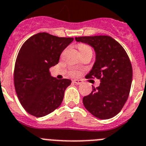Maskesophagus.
Returning <instances> with one entry per match:
<instances>
[{"label":"esophagus","mask_w":146,"mask_h":146,"mask_svg":"<svg viewBox=\"0 0 146 146\" xmlns=\"http://www.w3.org/2000/svg\"><path fill=\"white\" fill-rule=\"evenodd\" d=\"M73 82L76 84H82V81L79 80V79H74V80H73Z\"/></svg>","instance_id":"1"}]
</instances>
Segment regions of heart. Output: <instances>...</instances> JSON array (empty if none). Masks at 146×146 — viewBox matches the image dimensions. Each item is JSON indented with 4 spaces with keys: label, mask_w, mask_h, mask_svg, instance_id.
Returning <instances> with one entry per match:
<instances>
[{
    "label": "heart",
    "mask_w": 146,
    "mask_h": 146,
    "mask_svg": "<svg viewBox=\"0 0 146 146\" xmlns=\"http://www.w3.org/2000/svg\"><path fill=\"white\" fill-rule=\"evenodd\" d=\"M78 48H79V51H80L81 54L88 52V51H92V49L90 46H88V44H82V43H81V44H79V45H78ZM70 74L72 76H76L77 74H78V71H71Z\"/></svg>",
    "instance_id": "obj_1"
}]
</instances>
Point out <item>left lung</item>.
<instances>
[{"mask_svg": "<svg viewBox=\"0 0 146 146\" xmlns=\"http://www.w3.org/2000/svg\"><path fill=\"white\" fill-rule=\"evenodd\" d=\"M75 39L95 50L96 62L86 77L96 78L101 82L83 97L84 106L97 118H112L120 112L129 96L133 76L129 57L122 45L111 36H82Z\"/></svg>", "mask_w": 146, "mask_h": 146, "instance_id": "8db88e82", "label": "left lung"}]
</instances>
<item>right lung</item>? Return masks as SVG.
<instances>
[{
	"instance_id": "1",
	"label": "right lung",
	"mask_w": 146,
	"mask_h": 146,
	"mask_svg": "<svg viewBox=\"0 0 146 146\" xmlns=\"http://www.w3.org/2000/svg\"><path fill=\"white\" fill-rule=\"evenodd\" d=\"M73 41V38L39 33L21 47L15 64L14 85L18 100L29 114L44 117L62 104L71 81L53 78L49 69L58 63L62 51Z\"/></svg>"
}]
</instances>
